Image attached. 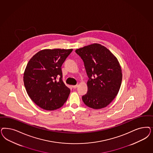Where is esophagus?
I'll use <instances>...</instances> for the list:
<instances>
[{"label":"esophagus","mask_w":153,"mask_h":153,"mask_svg":"<svg viewBox=\"0 0 153 153\" xmlns=\"http://www.w3.org/2000/svg\"><path fill=\"white\" fill-rule=\"evenodd\" d=\"M72 87H73V88H77V87H78V85H73Z\"/></svg>","instance_id":"esophagus-1"}]
</instances>
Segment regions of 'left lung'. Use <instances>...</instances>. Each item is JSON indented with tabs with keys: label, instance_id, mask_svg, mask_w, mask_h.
<instances>
[{
	"label": "left lung",
	"instance_id": "left-lung-1",
	"mask_svg": "<svg viewBox=\"0 0 153 153\" xmlns=\"http://www.w3.org/2000/svg\"><path fill=\"white\" fill-rule=\"evenodd\" d=\"M84 62L89 79L88 91L82 96L84 104L94 109L106 107L118 94L122 80V69L117 57L98 43L76 49Z\"/></svg>",
	"mask_w": 153,
	"mask_h": 153
}]
</instances>
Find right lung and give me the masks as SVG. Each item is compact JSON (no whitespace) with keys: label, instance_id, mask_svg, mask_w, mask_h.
Wrapping results in <instances>:
<instances>
[{"label":"right lung","instance_id":"obj_1","mask_svg":"<svg viewBox=\"0 0 153 153\" xmlns=\"http://www.w3.org/2000/svg\"><path fill=\"white\" fill-rule=\"evenodd\" d=\"M72 51L73 49H43L28 62L24 74V85L30 99L40 108L54 110L66 101L70 89L62 80L61 66Z\"/></svg>","mask_w":153,"mask_h":153}]
</instances>
